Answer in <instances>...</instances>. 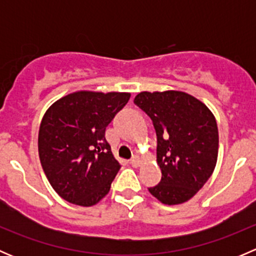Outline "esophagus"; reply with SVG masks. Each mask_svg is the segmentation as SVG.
Here are the masks:
<instances>
[{"label": "esophagus", "mask_w": 256, "mask_h": 256, "mask_svg": "<svg viewBox=\"0 0 256 256\" xmlns=\"http://www.w3.org/2000/svg\"><path fill=\"white\" fill-rule=\"evenodd\" d=\"M130 164H131V166H132V167H138L141 164L140 157H138V156L132 157V158H131V161H130Z\"/></svg>", "instance_id": "1"}]
</instances>
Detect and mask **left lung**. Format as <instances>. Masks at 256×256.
I'll return each mask as SVG.
<instances>
[{"label": "left lung", "mask_w": 256, "mask_h": 256, "mask_svg": "<svg viewBox=\"0 0 256 256\" xmlns=\"http://www.w3.org/2000/svg\"><path fill=\"white\" fill-rule=\"evenodd\" d=\"M134 102L151 118L157 135L161 182L148 188L167 206L190 200L209 180L218 160L219 135L213 112L184 92H141Z\"/></svg>", "instance_id": "left-lung-1"}]
</instances>
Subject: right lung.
Returning a JSON list of instances; mask_svg holds the SVG:
<instances>
[{"mask_svg":"<svg viewBox=\"0 0 256 256\" xmlns=\"http://www.w3.org/2000/svg\"><path fill=\"white\" fill-rule=\"evenodd\" d=\"M130 92L79 90L54 102L38 132L40 164L53 190L66 202L92 207L109 193L120 170L105 128Z\"/></svg>","mask_w":256,"mask_h":256,"instance_id":"1","label":"right lung"}]
</instances>
